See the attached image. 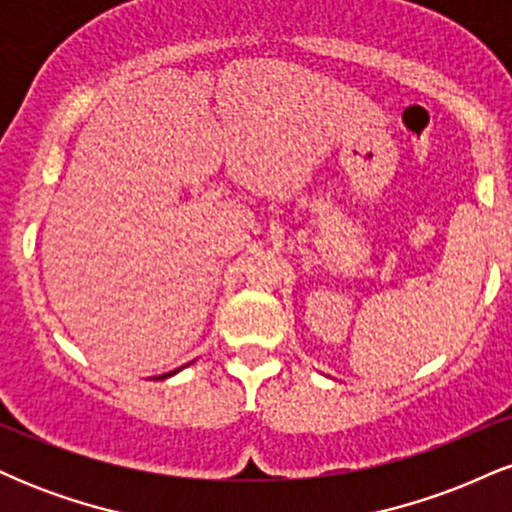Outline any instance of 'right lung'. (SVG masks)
I'll use <instances>...</instances> for the list:
<instances>
[{"instance_id":"add662e5","label":"right lung","mask_w":512,"mask_h":512,"mask_svg":"<svg viewBox=\"0 0 512 512\" xmlns=\"http://www.w3.org/2000/svg\"><path fill=\"white\" fill-rule=\"evenodd\" d=\"M178 370H180V368H178ZM178 370H173V373H166V375H161V380H163V378H170V375H175V373H178Z\"/></svg>"}]
</instances>
